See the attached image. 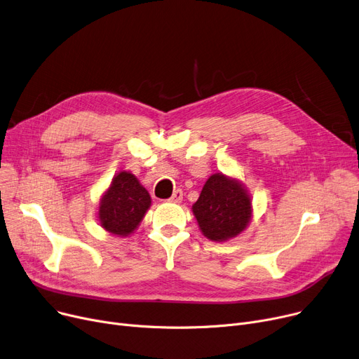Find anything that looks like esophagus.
<instances>
[{
  "label": "esophagus",
  "instance_id": "obj_1",
  "mask_svg": "<svg viewBox=\"0 0 359 359\" xmlns=\"http://www.w3.org/2000/svg\"><path fill=\"white\" fill-rule=\"evenodd\" d=\"M182 201H183V192H182L180 189L175 190L173 195H172V198L169 199V202H172V203H180Z\"/></svg>",
  "mask_w": 359,
  "mask_h": 359
}]
</instances>
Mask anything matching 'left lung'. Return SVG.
Instances as JSON below:
<instances>
[{
	"label": "left lung",
	"instance_id": "obj_1",
	"mask_svg": "<svg viewBox=\"0 0 359 359\" xmlns=\"http://www.w3.org/2000/svg\"><path fill=\"white\" fill-rule=\"evenodd\" d=\"M192 212L208 240L225 243L241 235L252 218V199L247 186L233 176H209Z\"/></svg>",
	"mask_w": 359,
	"mask_h": 359
}]
</instances>
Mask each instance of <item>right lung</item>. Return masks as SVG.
<instances>
[{"label":"right lung","instance_id":"add662e5","mask_svg":"<svg viewBox=\"0 0 359 359\" xmlns=\"http://www.w3.org/2000/svg\"><path fill=\"white\" fill-rule=\"evenodd\" d=\"M151 206L150 194L127 170L118 172L98 203V222L114 236H130Z\"/></svg>","mask_w":359,"mask_h":359}]
</instances>
